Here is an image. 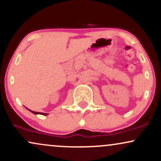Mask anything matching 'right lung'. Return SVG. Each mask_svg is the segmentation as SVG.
<instances>
[{"instance_id": "1", "label": "right lung", "mask_w": 161, "mask_h": 161, "mask_svg": "<svg viewBox=\"0 0 161 161\" xmlns=\"http://www.w3.org/2000/svg\"><path fill=\"white\" fill-rule=\"evenodd\" d=\"M28 110H29V111H31V112H32V113H33V114H42V115H44V116H46V115H47V114H45V113H39V112L32 111V110H29V109H28Z\"/></svg>"}]
</instances>
